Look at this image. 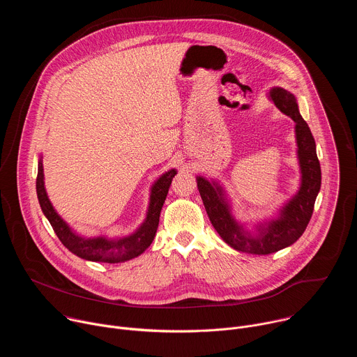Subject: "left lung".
I'll list each match as a JSON object with an SVG mask.
<instances>
[{
	"label": "left lung",
	"mask_w": 357,
	"mask_h": 357,
	"mask_svg": "<svg viewBox=\"0 0 357 357\" xmlns=\"http://www.w3.org/2000/svg\"><path fill=\"white\" fill-rule=\"evenodd\" d=\"M267 97L275 107L295 123L296 160L299 165L298 190L288 197L270 218L248 226L233 215L231 199L219 179L196 176L197 189L208 216L231 248L266 256L294 244L307 229L317 196L321 190V165L317 155V145L312 132L299 113L296 97L284 87L274 86Z\"/></svg>",
	"instance_id": "8db88e82"
}]
</instances>
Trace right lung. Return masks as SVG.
<instances>
[{
	"label": "right lung",
	"mask_w": 357,
	"mask_h": 357,
	"mask_svg": "<svg viewBox=\"0 0 357 357\" xmlns=\"http://www.w3.org/2000/svg\"><path fill=\"white\" fill-rule=\"evenodd\" d=\"M176 169L172 168L162 174L157 181L152 183L149 189V202L148 209L145 213L144 222L130 234L127 236H83L73 230L68 222L62 219V216L54 208L52 202L49 200L45 188V175H43V164L42 155L38 160V176H36V195L40 209L45 218L49 220L50 226L55 230L56 236L62 241V244L73 252L75 256L96 263H124L132 260L142 254L154 240L160 223L161 209L167 199L169 186L172 183L174 176L176 175Z\"/></svg>",
	"instance_id": "right-lung-1"
}]
</instances>
